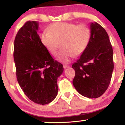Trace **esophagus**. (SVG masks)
Instances as JSON below:
<instances>
[{
    "label": "esophagus",
    "mask_w": 125,
    "mask_h": 125,
    "mask_svg": "<svg viewBox=\"0 0 125 125\" xmlns=\"http://www.w3.org/2000/svg\"><path fill=\"white\" fill-rule=\"evenodd\" d=\"M69 67H70V66H68V65H66V64H64V65H63V68H64V69H67V68H69Z\"/></svg>",
    "instance_id": "1"
}]
</instances>
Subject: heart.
Returning a JSON list of instances; mask_svg holds the SVG:
<instances>
[{"instance_id":"obj_1","label":"heart","mask_w":125,"mask_h":125,"mask_svg":"<svg viewBox=\"0 0 125 125\" xmlns=\"http://www.w3.org/2000/svg\"><path fill=\"white\" fill-rule=\"evenodd\" d=\"M42 31L40 39L50 53L56 54L59 43L62 48L57 60L66 63L74 56L80 55L87 47L91 37V30L86 25L68 22H56Z\"/></svg>"}]
</instances>
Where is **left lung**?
Here are the masks:
<instances>
[{"label": "left lung", "instance_id": "1", "mask_svg": "<svg viewBox=\"0 0 125 125\" xmlns=\"http://www.w3.org/2000/svg\"><path fill=\"white\" fill-rule=\"evenodd\" d=\"M91 37L85 51L72 67L73 84L85 97L94 99L108 88L114 70L113 50L107 31L97 22L90 23Z\"/></svg>", "mask_w": 125, "mask_h": 125}]
</instances>
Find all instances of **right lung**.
<instances>
[{"mask_svg": "<svg viewBox=\"0 0 125 125\" xmlns=\"http://www.w3.org/2000/svg\"><path fill=\"white\" fill-rule=\"evenodd\" d=\"M39 22H26L14 40V59L17 81L30 100L47 104L57 96L58 78L63 67L42 45L37 34Z\"/></svg>", "mask_w": 125, "mask_h": 125, "instance_id": "1", "label": "right lung"}]
</instances>
